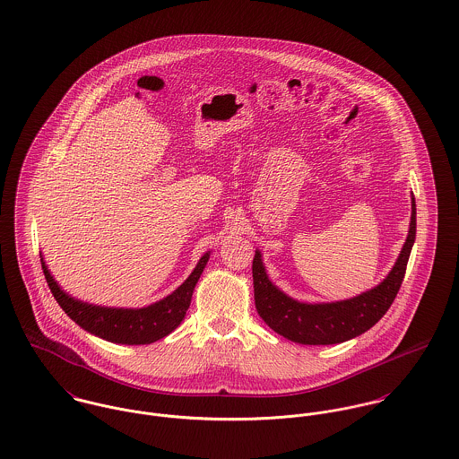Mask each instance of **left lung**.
<instances>
[{
    "label": "left lung",
    "mask_w": 459,
    "mask_h": 459,
    "mask_svg": "<svg viewBox=\"0 0 459 459\" xmlns=\"http://www.w3.org/2000/svg\"><path fill=\"white\" fill-rule=\"evenodd\" d=\"M413 241L415 199L411 195L407 241L387 278L375 289L362 292L357 298L320 305L299 303L276 289L265 274L260 252H255L252 271L256 311L274 333L301 345H334L352 340L373 327L396 299L405 278Z\"/></svg>",
    "instance_id": "left-lung-1"
}]
</instances>
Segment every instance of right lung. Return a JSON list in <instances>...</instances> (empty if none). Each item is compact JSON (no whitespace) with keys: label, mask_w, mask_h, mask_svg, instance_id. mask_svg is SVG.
<instances>
[{"label":"right lung","mask_w":459,"mask_h":459,"mask_svg":"<svg viewBox=\"0 0 459 459\" xmlns=\"http://www.w3.org/2000/svg\"><path fill=\"white\" fill-rule=\"evenodd\" d=\"M207 260H209V254L203 255L194 273L170 296L163 298L154 305L137 307V309L93 306L74 299L59 289L44 258H42V269L57 305L61 306L63 311L84 331L95 336H100L110 343L148 345L156 340L165 338L181 324V320L186 315V309L190 307L194 289L204 271Z\"/></svg>","instance_id":"obj_1"}]
</instances>
